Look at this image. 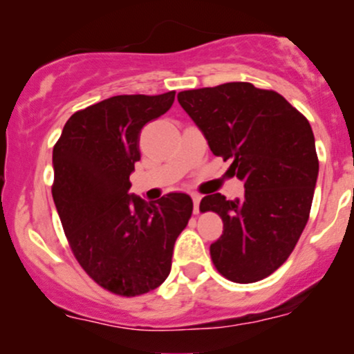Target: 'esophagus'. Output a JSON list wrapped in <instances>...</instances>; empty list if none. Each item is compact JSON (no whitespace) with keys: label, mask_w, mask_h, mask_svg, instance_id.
<instances>
[{"label":"esophagus","mask_w":354,"mask_h":354,"mask_svg":"<svg viewBox=\"0 0 354 354\" xmlns=\"http://www.w3.org/2000/svg\"><path fill=\"white\" fill-rule=\"evenodd\" d=\"M200 201H201L200 194H193V208H194V213H198V211H200Z\"/></svg>","instance_id":"1"}]
</instances>
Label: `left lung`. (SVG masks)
Listing matches in <instances>:
<instances>
[{"mask_svg":"<svg viewBox=\"0 0 354 354\" xmlns=\"http://www.w3.org/2000/svg\"><path fill=\"white\" fill-rule=\"evenodd\" d=\"M178 101L245 183L241 200L214 193L200 203L223 219L213 265L230 281H259L290 258L310 218L319 169L310 121L279 93L243 81L181 91Z\"/></svg>","mask_w":354,"mask_h":354,"instance_id":"1","label":"left lung"}]
</instances>
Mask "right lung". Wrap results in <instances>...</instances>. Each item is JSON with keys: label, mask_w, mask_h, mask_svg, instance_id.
Listing matches in <instances>:
<instances>
[{"label": "right lung", "mask_w": 354, "mask_h": 354, "mask_svg": "<svg viewBox=\"0 0 354 354\" xmlns=\"http://www.w3.org/2000/svg\"><path fill=\"white\" fill-rule=\"evenodd\" d=\"M173 101L174 91L100 101L76 111L53 148L51 193L64 234L89 278L113 295H145L168 278L174 241L193 213L185 193L149 205L128 194L141 129Z\"/></svg>", "instance_id": "right-lung-1"}]
</instances>
